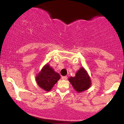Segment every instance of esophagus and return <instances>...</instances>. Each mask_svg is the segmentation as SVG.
Returning <instances> with one entry per match:
<instances>
[{
	"mask_svg": "<svg viewBox=\"0 0 124 124\" xmlns=\"http://www.w3.org/2000/svg\"><path fill=\"white\" fill-rule=\"evenodd\" d=\"M62 79L66 80L67 79V76H62Z\"/></svg>",
	"mask_w": 124,
	"mask_h": 124,
	"instance_id": "34e87169",
	"label": "esophagus"
}]
</instances>
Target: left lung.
<instances>
[{"mask_svg":"<svg viewBox=\"0 0 124 124\" xmlns=\"http://www.w3.org/2000/svg\"><path fill=\"white\" fill-rule=\"evenodd\" d=\"M69 81L73 86L74 89L78 92H82L86 91L91 85V80L90 77L83 67L76 72L75 77H70Z\"/></svg>","mask_w":124,"mask_h":124,"instance_id":"8db88e82","label":"left lung"}]
</instances>
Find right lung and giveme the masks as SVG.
Masks as SVG:
<instances>
[{
  "mask_svg": "<svg viewBox=\"0 0 124 124\" xmlns=\"http://www.w3.org/2000/svg\"><path fill=\"white\" fill-rule=\"evenodd\" d=\"M60 78V75L54 72L48 64L43 67L42 70L36 77L38 85L47 92L51 91Z\"/></svg>",
  "mask_w": 124,
  "mask_h": 124,
  "instance_id": "add662e5",
  "label": "right lung"
}]
</instances>
